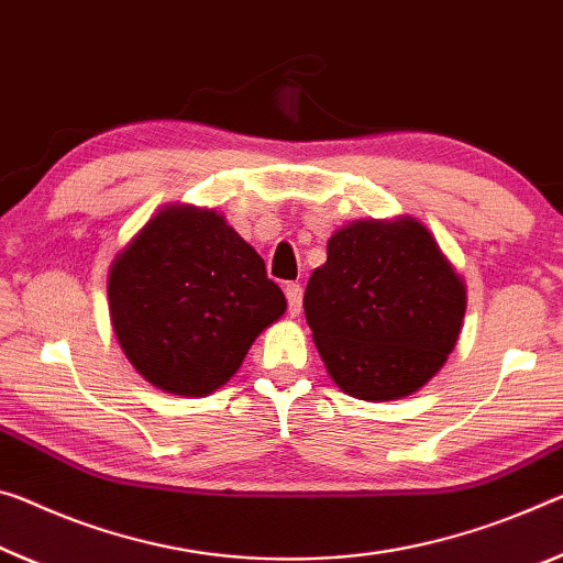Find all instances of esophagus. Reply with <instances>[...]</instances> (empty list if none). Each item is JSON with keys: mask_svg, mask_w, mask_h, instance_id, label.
Returning a JSON list of instances; mask_svg holds the SVG:
<instances>
[{"mask_svg": "<svg viewBox=\"0 0 563 563\" xmlns=\"http://www.w3.org/2000/svg\"><path fill=\"white\" fill-rule=\"evenodd\" d=\"M285 298H288L290 316H300V308H302V288H300V283H288V285H285Z\"/></svg>", "mask_w": 563, "mask_h": 563, "instance_id": "obj_1", "label": "esophagus"}]
</instances>
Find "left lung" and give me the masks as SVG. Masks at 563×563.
Returning <instances> with one entry per match:
<instances>
[{"mask_svg": "<svg viewBox=\"0 0 563 563\" xmlns=\"http://www.w3.org/2000/svg\"><path fill=\"white\" fill-rule=\"evenodd\" d=\"M302 308L330 378L347 396L396 400L449 358L466 288L418 220H361L328 240Z\"/></svg>", "mask_w": 563, "mask_h": 563, "instance_id": "left-lung-1", "label": "left lung"}]
</instances>
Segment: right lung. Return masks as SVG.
<instances>
[{
  "label": "right lung",
  "instance_id": "1",
  "mask_svg": "<svg viewBox=\"0 0 563 563\" xmlns=\"http://www.w3.org/2000/svg\"><path fill=\"white\" fill-rule=\"evenodd\" d=\"M110 316L130 363L153 386L208 396L285 313L263 257L216 210L173 205L112 263Z\"/></svg>",
  "mask_w": 563,
  "mask_h": 563
}]
</instances>
